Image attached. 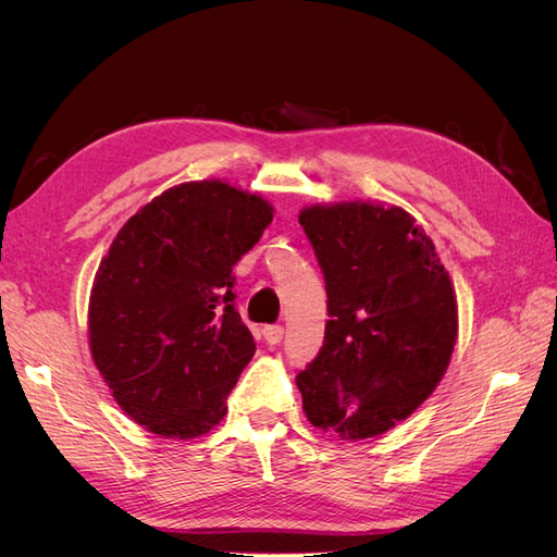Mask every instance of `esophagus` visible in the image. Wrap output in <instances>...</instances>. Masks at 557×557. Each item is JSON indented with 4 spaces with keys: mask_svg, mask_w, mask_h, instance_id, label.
I'll return each instance as SVG.
<instances>
[{
    "mask_svg": "<svg viewBox=\"0 0 557 557\" xmlns=\"http://www.w3.org/2000/svg\"><path fill=\"white\" fill-rule=\"evenodd\" d=\"M262 336H264L267 344H278L283 339V327L281 325H267L262 330Z\"/></svg>",
    "mask_w": 557,
    "mask_h": 557,
    "instance_id": "obj_1",
    "label": "esophagus"
}]
</instances>
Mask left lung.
<instances>
[{
	"instance_id": "8db88e82",
	"label": "left lung",
	"mask_w": 557,
	"mask_h": 557,
	"mask_svg": "<svg viewBox=\"0 0 557 557\" xmlns=\"http://www.w3.org/2000/svg\"><path fill=\"white\" fill-rule=\"evenodd\" d=\"M325 274V342L297 374L309 423L342 440L393 430L444 379L458 297L432 239L401 207L334 201L299 211Z\"/></svg>"
}]
</instances>
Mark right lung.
Returning a JSON list of instances; mask_svg holds the SVG:
<instances>
[{
  "mask_svg": "<svg viewBox=\"0 0 557 557\" xmlns=\"http://www.w3.org/2000/svg\"><path fill=\"white\" fill-rule=\"evenodd\" d=\"M274 207L227 181H190L153 197L115 234L88 305L95 367L134 423L197 440L227 413L256 352L234 309L232 267Z\"/></svg>",
  "mask_w": 557,
  "mask_h": 557,
  "instance_id": "obj_1",
  "label": "right lung"
}]
</instances>
